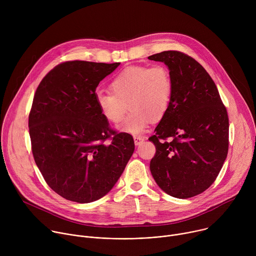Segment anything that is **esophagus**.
Returning <instances> with one entry per match:
<instances>
[{
    "label": "esophagus",
    "instance_id": "esophagus-1",
    "mask_svg": "<svg viewBox=\"0 0 256 256\" xmlns=\"http://www.w3.org/2000/svg\"><path fill=\"white\" fill-rule=\"evenodd\" d=\"M144 138H146V136H140V134H138V136H134V144H136V146L140 144L144 140Z\"/></svg>",
    "mask_w": 256,
    "mask_h": 256
}]
</instances>
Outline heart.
<instances>
[{"label": "heart", "mask_w": 256, "mask_h": 256, "mask_svg": "<svg viewBox=\"0 0 256 256\" xmlns=\"http://www.w3.org/2000/svg\"><path fill=\"white\" fill-rule=\"evenodd\" d=\"M110 92L96 95L100 114L108 122H122L128 107L130 112L120 130L138 134L147 128L151 120L158 122L166 114L173 95V82L164 64L128 66L114 78Z\"/></svg>", "instance_id": "b5f03b06"}]
</instances>
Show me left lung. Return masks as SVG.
Returning <instances> with one entry per match:
<instances>
[{
	"label": "left lung",
	"mask_w": 256,
	"mask_h": 256,
	"mask_svg": "<svg viewBox=\"0 0 256 256\" xmlns=\"http://www.w3.org/2000/svg\"><path fill=\"white\" fill-rule=\"evenodd\" d=\"M148 58L163 62L173 82L168 110L149 138L156 147L150 170L169 196L192 198L214 184L226 160L227 109L208 72L194 58L167 50Z\"/></svg>",
	"instance_id": "left-lung-1"
}]
</instances>
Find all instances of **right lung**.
Wrapping results in <instances>:
<instances>
[{
	"label": "right lung",
	"instance_id": "1",
	"mask_svg": "<svg viewBox=\"0 0 256 256\" xmlns=\"http://www.w3.org/2000/svg\"><path fill=\"white\" fill-rule=\"evenodd\" d=\"M120 64L62 62L34 94L28 120L34 161L48 186L68 200L104 196L134 151L132 136L114 130L96 103L98 84Z\"/></svg>",
	"mask_w": 256,
	"mask_h": 256
}]
</instances>
